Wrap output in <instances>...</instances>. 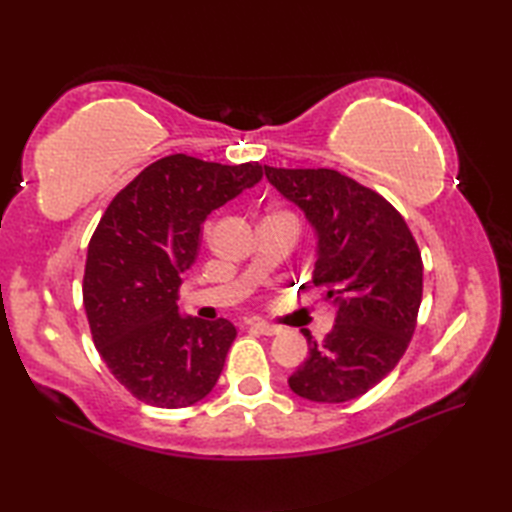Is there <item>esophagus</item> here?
<instances>
[{"mask_svg": "<svg viewBox=\"0 0 512 512\" xmlns=\"http://www.w3.org/2000/svg\"><path fill=\"white\" fill-rule=\"evenodd\" d=\"M248 325H250V328H253V330H257L259 334H266V336H273V334H279L281 330H284V328H281V325H277V323H266V321H250Z\"/></svg>", "mask_w": 512, "mask_h": 512, "instance_id": "34e87169", "label": "esophagus"}]
</instances>
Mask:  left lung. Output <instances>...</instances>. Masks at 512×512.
<instances>
[{
    "instance_id": "obj_1",
    "label": "left lung",
    "mask_w": 512,
    "mask_h": 512,
    "mask_svg": "<svg viewBox=\"0 0 512 512\" xmlns=\"http://www.w3.org/2000/svg\"><path fill=\"white\" fill-rule=\"evenodd\" d=\"M317 233L312 284L334 303L332 330L288 378L297 396L347 402L378 385L405 354L422 301V257L383 195L334 169L264 167Z\"/></svg>"
}]
</instances>
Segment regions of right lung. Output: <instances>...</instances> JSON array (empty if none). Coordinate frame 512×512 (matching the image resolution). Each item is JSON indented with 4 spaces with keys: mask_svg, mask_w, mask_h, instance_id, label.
Masks as SVG:
<instances>
[{
    "mask_svg": "<svg viewBox=\"0 0 512 512\" xmlns=\"http://www.w3.org/2000/svg\"><path fill=\"white\" fill-rule=\"evenodd\" d=\"M262 176L259 162L165 156L116 193L96 226L83 275L85 314L105 365L145 405H195L220 378L235 325L184 317L178 290L198 257L206 217Z\"/></svg>",
    "mask_w": 512,
    "mask_h": 512,
    "instance_id": "1",
    "label": "right lung"
}]
</instances>
